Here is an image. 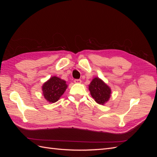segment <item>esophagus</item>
Returning <instances> with one entry per match:
<instances>
[{
  "mask_svg": "<svg viewBox=\"0 0 157 157\" xmlns=\"http://www.w3.org/2000/svg\"><path fill=\"white\" fill-rule=\"evenodd\" d=\"M81 82H82L81 80H80V79H75L74 80V82L76 84H80L81 83Z\"/></svg>",
  "mask_w": 157,
  "mask_h": 157,
  "instance_id": "1",
  "label": "esophagus"
}]
</instances>
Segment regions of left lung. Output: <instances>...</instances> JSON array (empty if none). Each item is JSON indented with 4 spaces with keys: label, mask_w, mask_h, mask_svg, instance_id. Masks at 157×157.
I'll list each match as a JSON object with an SVG mask.
<instances>
[{
    "label": "left lung",
    "mask_w": 157,
    "mask_h": 157,
    "mask_svg": "<svg viewBox=\"0 0 157 157\" xmlns=\"http://www.w3.org/2000/svg\"><path fill=\"white\" fill-rule=\"evenodd\" d=\"M88 89L95 101L99 105H103L111 96V88L99 77H95L92 79L89 84Z\"/></svg>",
    "instance_id": "obj_1"
}]
</instances>
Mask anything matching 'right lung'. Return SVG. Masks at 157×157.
Here are the masks:
<instances>
[{
	"instance_id": "obj_1",
	"label": "right lung",
	"mask_w": 157,
	"mask_h": 157,
	"mask_svg": "<svg viewBox=\"0 0 157 157\" xmlns=\"http://www.w3.org/2000/svg\"><path fill=\"white\" fill-rule=\"evenodd\" d=\"M67 87L65 80L53 76L42 84V95L48 102L55 103L59 100Z\"/></svg>"
}]
</instances>
